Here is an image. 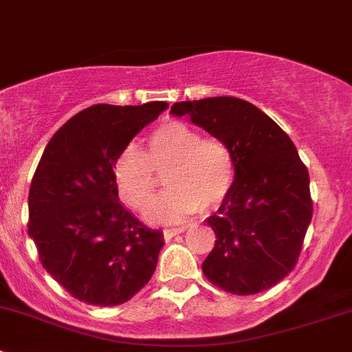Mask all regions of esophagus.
Listing matches in <instances>:
<instances>
[{
    "label": "esophagus",
    "instance_id": "34e87169",
    "mask_svg": "<svg viewBox=\"0 0 352 352\" xmlns=\"http://www.w3.org/2000/svg\"><path fill=\"white\" fill-rule=\"evenodd\" d=\"M184 228H172V230H163V239L165 240H170L173 239L175 235H179V233H182Z\"/></svg>",
    "mask_w": 352,
    "mask_h": 352
}]
</instances>
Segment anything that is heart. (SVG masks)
<instances>
[{
    "mask_svg": "<svg viewBox=\"0 0 352 352\" xmlns=\"http://www.w3.org/2000/svg\"><path fill=\"white\" fill-rule=\"evenodd\" d=\"M169 170V190L152 206L155 176ZM120 199L129 208L144 212L158 225H179L199 209L212 211L230 196L236 177V158L226 141L202 138L184 122H166L148 138L146 156L136 146H126L112 166Z\"/></svg>",
    "mask_w": 352,
    "mask_h": 352,
    "instance_id": "b5f03b06",
    "label": "heart"
}]
</instances>
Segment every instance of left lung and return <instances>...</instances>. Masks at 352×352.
<instances>
[{
	"mask_svg": "<svg viewBox=\"0 0 352 352\" xmlns=\"http://www.w3.org/2000/svg\"><path fill=\"white\" fill-rule=\"evenodd\" d=\"M170 113L226 141L236 158L232 192L206 219L216 243L202 262L204 276L242 296L278 285L296 264L314 212L310 177L293 141L236 97L177 102Z\"/></svg>",
	"mask_w": 352,
	"mask_h": 352,
	"instance_id": "obj_1",
	"label": "left lung"
}]
</instances>
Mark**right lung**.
Instances as JSON below:
<instances>
[{"label":"right lung","instance_id":"add662e5","mask_svg":"<svg viewBox=\"0 0 352 352\" xmlns=\"http://www.w3.org/2000/svg\"><path fill=\"white\" fill-rule=\"evenodd\" d=\"M168 109L98 104L51 138L28 192V235L45 271L95 307L129 301L153 276L163 233L119 202L112 166L133 138Z\"/></svg>","mask_w":352,"mask_h":352}]
</instances>
